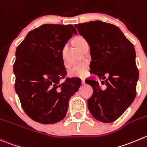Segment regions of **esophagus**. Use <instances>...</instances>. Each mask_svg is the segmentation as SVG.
Returning a JSON list of instances; mask_svg holds the SVG:
<instances>
[{"label": "esophagus", "mask_w": 147, "mask_h": 147, "mask_svg": "<svg viewBox=\"0 0 147 147\" xmlns=\"http://www.w3.org/2000/svg\"><path fill=\"white\" fill-rule=\"evenodd\" d=\"M81 82H82V85H84V84L85 83V79H81Z\"/></svg>", "instance_id": "esophagus-1"}]
</instances>
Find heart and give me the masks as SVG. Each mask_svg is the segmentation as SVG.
Listing matches in <instances>:
<instances>
[{"mask_svg": "<svg viewBox=\"0 0 147 147\" xmlns=\"http://www.w3.org/2000/svg\"><path fill=\"white\" fill-rule=\"evenodd\" d=\"M74 43L77 47L80 49H82V47L87 43L86 40L82 36H78L74 39ZM65 65V62H64ZM90 69V65L88 62H82L78 65H74L68 70V75L72 78H85L88 75Z\"/></svg>", "mask_w": 147, "mask_h": 147, "instance_id": "obj_1", "label": "heart"}]
</instances>
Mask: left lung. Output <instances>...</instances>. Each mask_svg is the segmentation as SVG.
<instances>
[{"label": "left lung", "mask_w": 147, "mask_h": 147, "mask_svg": "<svg viewBox=\"0 0 147 147\" xmlns=\"http://www.w3.org/2000/svg\"><path fill=\"white\" fill-rule=\"evenodd\" d=\"M75 26L90 46V72L100 79L90 77L85 80L93 89L88 109L98 121L111 123L136 97L139 70L134 47L113 24L94 21Z\"/></svg>", "instance_id": "1"}]
</instances>
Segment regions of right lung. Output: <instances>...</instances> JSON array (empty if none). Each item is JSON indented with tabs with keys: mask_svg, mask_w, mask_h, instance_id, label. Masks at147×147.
<instances>
[{
	"mask_svg": "<svg viewBox=\"0 0 147 147\" xmlns=\"http://www.w3.org/2000/svg\"><path fill=\"white\" fill-rule=\"evenodd\" d=\"M76 29L72 25L43 24L28 33L17 47L13 72L15 90L23 109L32 120L43 124L65 118L69 98L81 80L65 78L62 49Z\"/></svg>",
	"mask_w": 147,
	"mask_h": 147,
	"instance_id": "right-lung-1",
	"label": "right lung"
}]
</instances>
